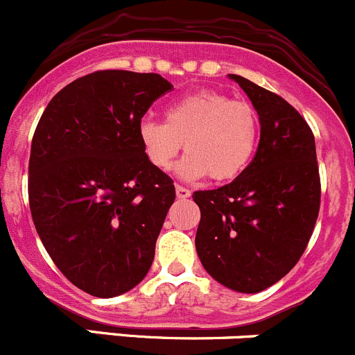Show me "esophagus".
Returning <instances> with one entry per match:
<instances>
[{"label": "esophagus", "mask_w": 355, "mask_h": 355, "mask_svg": "<svg viewBox=\"0 0 355 355\" xmlns=\"http://www.w3.org/2000/svg\"><path fill=\"white\" fill-rule=\"evenodd\" d=\"M176 195L178 198H188V196L191 195V191H189L188 188H184V186L176 184Z\"/></svg>", "instance_id": "obj_1"}]
</instances>
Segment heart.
<instances>
[{"label":"heart","instance_id":"obj_1","mask_svg":"<svg viewBox=\"0 0 355 355\" xmlns=\"http://www.w3.org/2000/svg\"><path fill=\"white\" fill-rule=\"evenodd\" d=\"M261 119L252 103L219 91H196L166 108V122L143 121L139 141L146 159L159 171H169L181 152L179 174L214 181L241 176L257 150Z\"/></svg>","mask_w":355,"mask_h":355}]
</instances>
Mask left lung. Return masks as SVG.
<instances>
[{
	"label": "left lung",
	"mask_w": 355,
	"mask_h": 355,
	"mask_svg": "<svg viewBox=\"0 0 355 355\" xmlns=\"http://www.w3.org/2000/svg\"><path fill=\"white\" fill-rule=\"evenodd\" d=\"M261 119L250 166L230 184L195 191L196 252L220 285L257 293L288 275L307 248L321 205L315 143L305 119L279 94L231 73Z\"/></svg>",
	"instance_id": "8db88e82"
}]
</instances>
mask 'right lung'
<instances>
[{
	"label": "right lung",
	"mask_w": 355,
	"mask_h": 355,
	"mask_svg": "<svg viewBox=\"0 0 355 355\" xmlns=\"http://www.w3.org/2000/svg\"><path fill=\"white\" fill-rule=\"evenodd\" d=\"M169 91L159 73L96 70L58 91L34 131V226L62 275L93 297L135 288L155 257L176 189L146 159L139 125Z\"/></svg>",
	"instance_id": "add662e5"
}]
</instances>
